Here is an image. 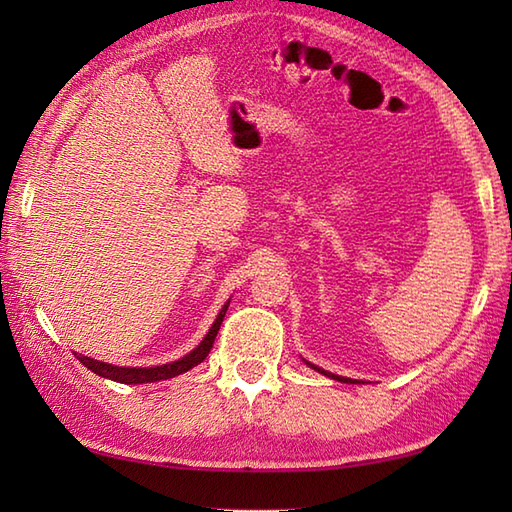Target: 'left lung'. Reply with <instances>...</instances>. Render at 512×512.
Instances as JSON below:
<instances>
[{
	"label": "left lung",
	"mask_w": 512,
	"mask_h": 512,
	"mask_svg": "<svg viewBox=\"0 0 512 512\" xmlns=\"http://www.w3.org/2000/svg\"><path fill=\"white\" fill-rule=\"evenodd\" d=\"M312 369H317L319 374H323V376H328V378H334V380H341V383H354L352 378H345V376H336V374H330V372H325V369H321V367H317V365H312V363H308Z\"/></svg>",
	"instance_id": "8db88e82"
}]
</instances>
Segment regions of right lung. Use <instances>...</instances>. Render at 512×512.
Segmentation results:
<instances>
[{
	"label": "right lung",
	"instance_id": "right-lung-1",
	"mask_svg": "<svg viewBox=\"0 0 512 512\" xmlns=\"http://www.w3.org/2000/svg\"><path fill=\"white\" fill-rule=\"evenodd\" d=\"M228 303H231V299H228L224 303V308L220 310V314H217V319L213 321L209 334L204 336L202 343L195 347L193 352H189L187 356L178 358V361L173 363H165V365H156V367H116V365H110V363H101V361H94V358L90 356H81L76 354V358L79 361L92 369L94 374H99L103 378H110V380H116V383H125V385H143V383H156V380H167V378H173V376H180L184 372H189L191 367L200 365L206 356H209L211 347H213V341L217 332H220V325L224 321V314L228 310Z\"/></svg>",
	"mask_w": 512,
	"mask_h": 512
}]
</instances>
